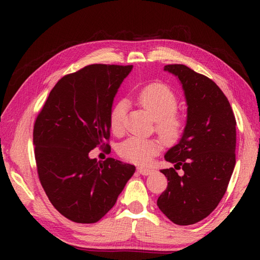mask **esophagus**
I'll use <instances>...</instances> for the list:
<instances>
[{"label":"esophagus","mask_w":260,"mask_h":260,"mask_svg":"<svg viewBox=\"0 0 260 260\" xmlns=\"http://www.w3.org/2000/svg\"><path fill=\"white\" fill-rule=\"evenodd\" d=\"M137 171H139V172L142 174V175H148L150 174L151 172H152V169H150V168H144V167H139L137 168Z\"/></svg>","instance_id":"34e87169"}]
</instances>
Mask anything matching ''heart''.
Returning a JSON list of instances; mask_svg holds the SVG:
<instances>
[{"label": "heart", "mask_w": 260, "mask_h": 260, "mask_svg": "<svg viewBox=\"0 0 260 260\" xmlns=\"http://www.w3.org/2000/svg\"><path fill=\"white\" fill-rule=\"evenodd\" d=\"M137 102L155 119V131L165 144L178 142L185 129V117L176 112L179 98L170 87L153 84L143 88L137 95ZM127 102L119 101L109 114V126L114 134L124 131ZM161 150V143L153 139L129 137L120 143L118 153L127 161L147 164Z\"/></svg>", "instance_id": "obj_1"}]
</instances>
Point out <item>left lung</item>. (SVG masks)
<instances>
[{
	"label": "left lung",
	"mask_w": 260,
	"mask_h": 260,
	"mask_svg": "<svg viewBox=\"0 0 260 260\" xmlns=\"http://www.w3.org/2000/svg\"><path fill=\"white\" fill-rule=\"evenodd\" d=\"M164 70L179 79L187 110L183 135L164 155L174 168L161 170L169 182L157 207L175 224L189 225L207 218L227 191L236 164V118L227 97L208 77L184 64Z\"/></svg>",
	"instance_id": "1"
}]
</instances>
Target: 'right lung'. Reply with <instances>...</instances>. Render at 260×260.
Returning a JSON list of instances; mask_svg holds the SVG:
<instances>
[{"mask_svg": "<svg viewBox=\"0 0 260 260\" xmlns=\"http://www.w3.org/2000/svg\"><path fill=\"white\" fill-rule=\"evenodd\" d=\"M133 66L89 64L62 77L39 113L33 145L41 185L52 206L78 223H95L123 191L135 167L89 157L109 146V114Z\"/></svg>", "mask_w": 260, "mask_h": 260, "instance_id": "add662e5", "label": "right lung"}]
</instances>
